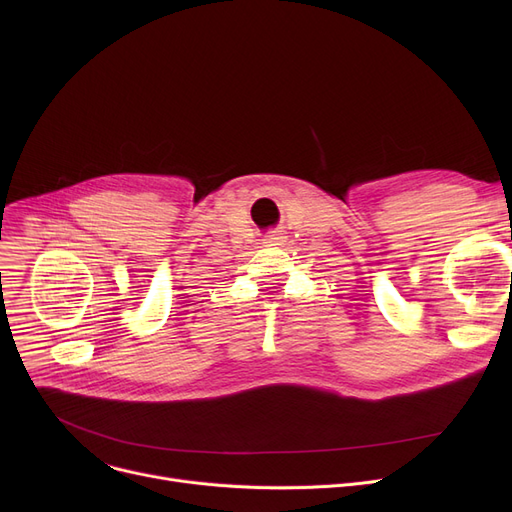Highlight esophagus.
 I'll return each instance as SVG.
<instances>
[{
	"mask_svg": "<svg viewBox=\"0 0 512 512\" xmlns=\"http://www.w3.org/2000/svg\"><path fill=\"white\" fill-rule=\"evenodd\" d=\"M270 242H278L280 240V236H272V238H267Z\"/></svg>",
	"mask_w": 512,
	"mask_h": 512,
	"instance_id": "1",
	"label": "esophagus"
}]
</instances>
